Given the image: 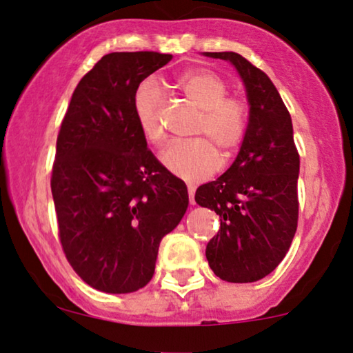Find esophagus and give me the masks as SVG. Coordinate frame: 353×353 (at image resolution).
I'll return each mask as SVG.
<instances>
[{
  "label": "esophagus",
  "mask_w": 353,
  "mask_h": 353,
  "mask_svg": "<svg viewBox=\"0 0 353 353\" xmlns=\"http://www.w3.org/2000/svg\"><path fill=\"white\" fill-rule=\"evenodd\" d=\"M187 190H189V196H190V203L194 205L195 203V190H196V187L194 185V184H189L187 185Z\"/></svg>",
  "instance_id": "obj_1"
}]
</instances>
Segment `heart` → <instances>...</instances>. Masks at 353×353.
Wrapping results in <instances>:
<instances>
[{"instance_id": "1", "label": "heart", "mask_w": 353, "mask_h": 353, "mask_svg": "<svg viewBox=\"0 0 353 353\" xmlns=\"http://www.w3.org/2000/svg\"><path fill=\"white\" fill-rule=\"evenodd\" d=\"M177 87L200 110L194 135L201 137L172 142L161 153V163L182 179L201 181L218 171L221 158L216 148L229 157L242 145L248 130V103L239 95H228V82L210 69L187 70L177 79ZM163 105L164 92L154 79L139 83L132 98L134 116L143 139L153 145L164 140Z\"/></svg>"}]
</instances>
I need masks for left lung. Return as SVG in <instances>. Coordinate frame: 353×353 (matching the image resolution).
<instances>
[{
  "instance_id": "obj_1",
  "label": "left lung",
  "mask_w": 353,
  "mask_h": 353,
  "mask_svg": "<svg viewBox=\"0 0 353 353\" xmlns=\"http://www.w3.org/2000/svg\"><path fill=\"white\" fill-rule=\"evenodd\" d=\"M236 65L247 90L248 130L236 161L195 192L200 206L219 214L206 260L228 283H255L276 270L297 231L300 157L292 119L271 79L234 51L205 53Z\"/></svg>"
}]
</instances>
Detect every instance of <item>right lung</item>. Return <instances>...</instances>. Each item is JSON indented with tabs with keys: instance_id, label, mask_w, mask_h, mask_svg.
Listing matches in <instances>:
<instances>
[{
	"instance_id": "obj_1",
	"label": "right lung",
	"mask_w": 353,
	"mask_h": 353,
	"mask_svg": "<svg viewBox=\"0 0 353 353\" xmlns=\"http://www.w3.org/2000/svg\"><path fill=\"white\" fill-rule=\"evenodd\" d=\"M171 59L157 51L105 54L61 122L51 171L59 241L72 270L101 292L147 285L159 242L189 205L185 184L147 148L132 110L139 83Z\"/></svg>"
}]
</instances>
